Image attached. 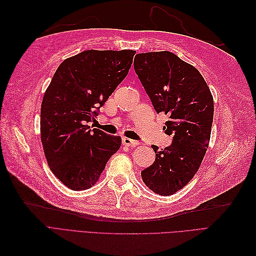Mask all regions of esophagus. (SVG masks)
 <instances>
[{
	"label": "esophagus",
	"instance_id": "1",
	"mask_svg": "<svg viewBox=\"0 0 256 256\" xmlns=\"http://www.w3.org/2000/svg\"><path fill=\"white\" fill-rule=\"evenodd\" d=\"M122 144L125 145V146L134 147V146L138 145V141H134V140H132V138H129L124 136V138H122Z\"/></svg>",
	"mask_w": 256,
	"mask_h": 256
}]
</instances>
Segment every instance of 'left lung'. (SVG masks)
<instances>
[{
  "instance_id": "1",
  "label": "left lung",
  "mask_w": 256,
  "mask_h": 256,
  "mask_svg": "<svg viewBox=\"0 0 256 256\" xmlns=\"http://www.w3.org/2000/svg\"><path fill=\"white\" fill-rule=\"evenodd\" d=\"M134 70L157 113L166 114L164 127L172 144L156 152L154 164L141 172L144 184L160 196L182 189L202 164L210 140L214 99L196 67L168 51L138 53Z\"/></svg>"
}]
</instances>
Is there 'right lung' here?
Masks as SVG:
<instances>
[{
	"mask_svg": "<svg viewBox=\"0 0 256 256\" xmlns=\"http://www.w3.org/2000/svg\"><path fill=\"white\" fill-rule=\"evenodd\" d=\"M134 50H86L66 58L46 90L40 138L52 173L72 190L94 186L122 138L90 129L99 109L126 78Z\"/></svg>",
	"mask_w": 256,
	"mask_h": 256,
	"instance_id": "obj_1",
	"label": "right lung"
}]
</instances>
